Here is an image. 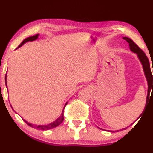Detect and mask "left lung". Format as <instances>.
<instances>
[{
  "label": "left lung",
  "mask_w": 153,
  "mask_h": 153,
  "mask_svg": "<svg viewBox=\"0 0 153 153\" xmlns=\"http://www.w3.org/2000/svg\"><path fill=\"white\" fill-rule=\"evenodd\" d=\"M123 39H124V40H126V41L129 43V49H130V50L132 51L133 52H134V53H136L137 54L138 58H139V59H140V62H141L142 65H143V71H144V73H145V77H146L147 81V85H148V91H147V99H146V105H145V109L147 103H148V100H149V99H150V91L153 89V77H152V73H151L150 62H149V59H148V58H147L146 54L144 53L143 51L141 49H140V47H139L136 44H135L134 42L131 39H129L128 37H123ZM152 71H153V67H152ZM144 111H143V112H144ZM142 114H140V117H138V119L141 117ZM125 129L126 128H124V129ZM120 130H122V129H120ZM117 131H119V130H117ZM111 132H113V131H111Z\"/></svg>",
  "instance_id": "8db88e82"
}]
</instances>
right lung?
<instances>
[{"label":"right lung","mask_w":153,"mask_h":153,"mask_svg":"<svg viewBox=\"0 0 153 153\" xmlns=\"http://www.w3.org/2000/svg\"><path fill=\"white\" fill-rule=\"evenodd\" d=\"M38 36H39V34H36L34 35V36H30V37H28L25 39L24 40V41L22 42V43H21V45H19V46L17 47L16 49L19 48L20 47H22L24 44H25L26 42H31V41H34V40L37 39H38ZM67 103H68V102L66 103L65 106L67 105ZM63 120H64V116H63V111L62 112V114H61L60 117H59V118H57V119H56L55 121L53 122L50 123V124H45V125H34V124H31V123L26 122V120L24 121L25 122L26 124H28L29 126H30V127L34 128V129H41V130H48V129H53V128L57 127V126H59V124H61L63 122Z\"/></svg>","instance_id":"obj_1"}]
</instances>
